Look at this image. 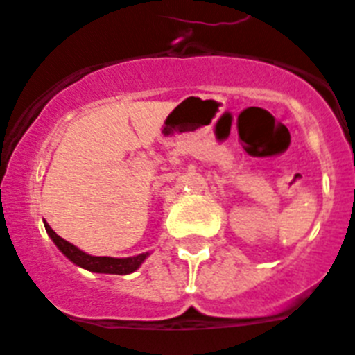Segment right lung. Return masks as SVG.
Wrapping results in <instances>:
<instances>
[{"instance_id": "add662e5", "label": "right lung", "mask_w": 355, "mask_h": 355, "mask_svg": "<svg viewBox=\"0 0 355 355\" xmlns=\"http://www.w3.org/2000/svg\"><path fill=\"white\" fill-rule=\"evenodd\" d=\"M46 225V231L51 236V240L55 241V245L62 250V252L71 259L72 263H76L81 268H87L90 272H97V274H117V275H126L135 272L142 265L144 259L147 258V254H139V256H133V258H103V256H90V254H85L83 250H80L78 247H74L72 243L65 241L64 238H60L58 234L49 227L48 222H44Z\"/></svg>"}]
</instances>
